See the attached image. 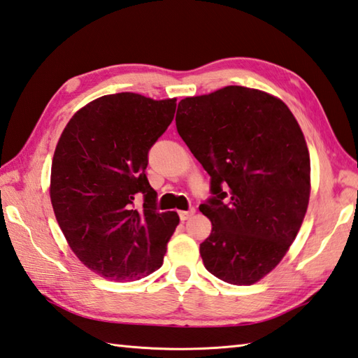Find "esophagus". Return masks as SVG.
Here are the masks:
<instances>
[{"mask_svg": "<svg viewBox=\"0 0 358 358\" xmlns=\"http://www.w3.org/2000/svg\"><path fill=\"white\" fill-rule=\"evenodd\" d=\"M194 214H195V209H194V208H189L187 211H180V213H178V215H180V220H181V222L187 220L189 217H192Z\"/></svg>", "mask_w": 358, "mask_h": 358, "instance_id": "obj_1", "label": "esophagus"}]
</instances>
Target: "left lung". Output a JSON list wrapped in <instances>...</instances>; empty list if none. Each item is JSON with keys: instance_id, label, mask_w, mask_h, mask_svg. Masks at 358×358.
Wrapping results in <instances>:
<instances>
[{"instance_id": "8db88e82", "label": "left lung", "mask_w": 358, "mask_h": 358, "mask_svg": "<svg viewBox=\"0 0 358 358\" xmlns=\"http://www.w3.org/2000/svg\"><path fill=\"white\" fill-rule=\"evenodd\" d=\"M175 124L211 177L203 264L228 284L257 282L281 262L309 205L310 158L295 116L264 91L231 85L180 101Z\"/></svg>"}]
</instances>
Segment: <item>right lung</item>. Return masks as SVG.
Listing matches in <instances>:
<instances>
[{
  "instance_id": "obj_1",
  "label": "right lung",
  "mask_w": 358,
  "mask_h": 358,
  "mask_svg": "<svg viewBox=\"0 0 358 358\" xmlns=\"http://www.w3.org/2000/svg\"><path fill=\"white\" fill-rule=\"evenodd\" d=\"M177 99L102 96L66 124L51 167L55 219L79 261L108 281H138L163 265L177 213H159L145 167ZM141 198L143 205H137Z\"/></svg>"
}]
</instances>
